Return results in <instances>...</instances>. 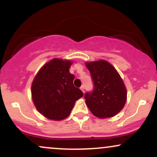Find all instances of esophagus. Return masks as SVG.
<instances>
[{
  "label": "esophagus",
  "mask_w": 157,
  "mask_h": 157,
  "mask_svg": "<svg viewBox=\"0 0 157 157\" xmlns=\"http://www.w3.org/2000/svg\"><path fill=\"white\" fill-rule=\"evenodd\" d=\"M80 89L82 90V92H84V91H85V86H83V85H82V86H81V87H80Z\"/></svg>",
  "instance_id": "1"
}]
</instances>
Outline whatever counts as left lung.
<instances>
[{
	"mask_svg": "<svg viewBox=\"0 0 157 157\" xmlns=\"http://www.w3.org/2000/svg\"><path fill=\"white\" fill-rule=\"evenodd\" d=\"M94 88L85 94L88 108L94 116L108 118L115 116L123 109L127 91L117 70L105 60L87 63Z\"/></svg>",
	"mask_w": 157,
	"mask_h": 157,
	"instance_id": "1",
	"label": "left lung"
}]
</instances>
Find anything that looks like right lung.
<instances>
[{"instance_id": "add662e5", "label": "right lung", "mask_w": 157, "mask_h": 157, "mask_svg": "<svg viewBox=\"0 0 157 157\" xmlns=\"http://www.w3.org/2000/svg\"><path fill=\"white\" fill-rule=\"evenodd\" d=\"M71 62L53 59L37 74L32 85V100L40 113L50 120H61L71 113L83 93L73 84Z\"/></svg>"}]
</instances>
